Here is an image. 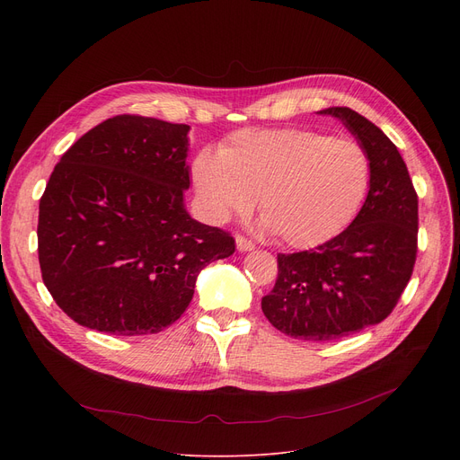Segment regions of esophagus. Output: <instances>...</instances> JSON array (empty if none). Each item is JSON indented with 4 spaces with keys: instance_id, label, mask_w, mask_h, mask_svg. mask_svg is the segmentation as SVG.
Masks as SVG:
<instances>
[{
    "instance_id": "esophagus-1",
    "label": "esophagus",
    "mask_w": 460,
    "mask_h": 460,
    "mask_svg": "<svg viewBox=\"0 0 460 460\" xmlns=\"http://www.w3.org/2000/svg\"><path fill=\"white\" fill-rule=\"evenodd\" d=\"M234 240H236V248H238V252H250V250H253L255 248V244L252 243L250 238H246V236H243V234H236L234 236Z\"/></svg>"
}]
</instances>
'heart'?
Listing matches in <instances>:
<instances>
[{
  "instance_id": "1",
  "label": "heart",
  "mask_w": 460,
  "mask_h": 460,
  "mask_svg": "<svg viewBox=\"0 0 460 460\" xmlns=\"http://www.w3.org/2000/svg\"><path fill=\"white\" fill-rule=\"evenodd\" d=\"M193 181L210 220L246 214L259 203L283 244L307 250L340 234L364 203L371 165L352 139L313 130H243L220 158L203 153Z\"/></svg>"
}]
</instances>
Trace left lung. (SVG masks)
Segmentation results:
<instances>
[{"instance_id": "obj_1", "label": "left lung", "mask_w": 460, "mask_h": 460, "mask_svg": "<svg viewBox=\"0 0 460 460\" xmlns=\"http://www.w3.org/2000/svg\"><path fill=\"white\" fill-rule=\"evenodd\" d=\"M356 136L371 165L367 199L352 224L315 250L278 253L264 317L304 341H335L382 323L397 305L418 255V193L394 141L343 106L323 110Z\"/></svg>"}]
</instances>
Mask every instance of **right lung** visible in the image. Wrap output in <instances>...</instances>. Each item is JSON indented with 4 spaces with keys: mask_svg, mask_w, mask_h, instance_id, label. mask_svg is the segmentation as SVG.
<instances>
[{
    "mask_svg": "<svg viewBox=\"0 0 460 460\" xmlns=\"http://www.w3.org/2000/svg\"><path fill=\"white\" fill-rule=\"evenodd\" d=\"M188 125L115 115L61 156L39 203L42 281L66 315L113 335L158 333L234 238L184 208Z\"/></svg>",
    "mask_w": 460,
    "mask_h": 460,
    "instance_id": "1",
    "label": "right lung"
}]
</instances>
